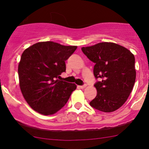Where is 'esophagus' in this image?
Masks as SVG:
<instances>
[{"instance_id":"1","label":"esophagus","mask_w":149,"mask_h":149,"mask_svg":"<svg viewBox=\"0 0 149 149\" xmlns=\"http://www.w3.org/2000/svg\"><path fill=\"white\" fill-rule=\"evenodd\" d=\"M86 86H87V85L85 84V85H79V86H78V87H79V88H81V89H84Z\"/></svg>"}]
</instances>
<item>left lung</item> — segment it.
Here are the masks:
<instances>
[{
	"mask_svg": "<svg viewBox=\"0 0 149 149\" xmlns=\"http://www.w3.org/2000/svg\"><path fill=\"white\" fill-rule=\"evenodd\" d=\"M81 50L94 63L93 74L100 79L94 87L97 95L89 104L98 111L111 113L127 100L136 81L135 58L127 49L114 42H99Z\"/></svg>",
	"mask_w": 149,
	"mask_h": 149,
	"instance_id": "8db88e82",
	"label": "left lung"
}]
</instances>
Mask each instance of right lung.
I'll return each mask as SVG.
<instances>
[{"label":"right lung","instance_id":"obj_1","mask_svg":"<svg viewBox=\"0 0 149 149\" xmlns=\"http://www.w3.org/2000/svg\"><path fill=\"white\" fill-rule=\"evenodd\" d=\"M77 48L46 41L37 42L24 50L18 65L20 89L30 107L38 113H56L76 89L74 83L58 79L66 71L65 61Z\"/></svg>","mask_w":149,"mask_h":149}]
</instances>
